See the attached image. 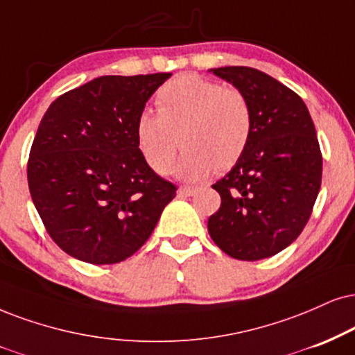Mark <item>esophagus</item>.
Segmentation results:
<instances>
[{
	"label": "esophagus",
	"mask_w": 355,
	"mask_h": 355,
	"mask_svg": "<svg viewBox=\"0 0 355 355\" xmlns=\"http://www.w3.org/2000/svg\"><path fill=\"white\" fill-rule=\"evenodd\" d=\"M198 191H199L198 187H194V186H181L179 187L178 194L182 196V198H189V196H194Z\"/></svg>",
	"instance_id": "1"
}]
</instances>
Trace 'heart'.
Masks as SVG:
<instances>
[{"label": "heart", "mask_w": 355, "mask_h": 355, "mask_svg": "<svg viewBox=\"0 0 355 355\" xmlns=\"http://www.w3.org/2000/svg\"><path fill=\"white\" fill-rule=\"evenodd\" d=\"M156 105L159 112L139 113L135 135L144 161L161 176L173 171L181 146L179 173L202 179L237 164L250 144L253 112L242 90L182 73L159 87Z\"/></svg>", "instance_id": "obj_1"}]
</instances>
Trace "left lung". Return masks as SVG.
<instances>
[{
    "instance_id": "1",
    "label": "left lung",
    "mask_w": 355,
    "mask_h": 355,
    "mask_svg": "<svg viewBox=\"0 0 355 355\" xmlns=\"http://www.w3.org/2000/svg\"><path fill=\"white\" fill-rule=\"evenodd\" d=\"M212 72L250 100L253 133L239 163L212 186L222 202L209 234L237 260L273 257L298 239L321 189L316 130L300 95L268 73L242 65Z\"/></svg>"
}]
</instances>
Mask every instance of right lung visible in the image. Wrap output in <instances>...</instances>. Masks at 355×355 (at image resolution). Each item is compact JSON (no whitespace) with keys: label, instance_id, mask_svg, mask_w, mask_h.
<instances>
[{"label":"right lung","instance_id":"add662e5","mask_svg":"<svg viewBox=\"0 0 355 355\" xmlns=\"http://www.w3.org/2000/svg\"><path fill=\"white\" fill-rule=\"evenodd\" d=\"M171 73L103 76L55 98L28 159L47 234L77 260L120 263L150 239L178 187L148 166L137 118Z\"/></svg>","mask_w":355,"mask_h":355}]
</instances>
